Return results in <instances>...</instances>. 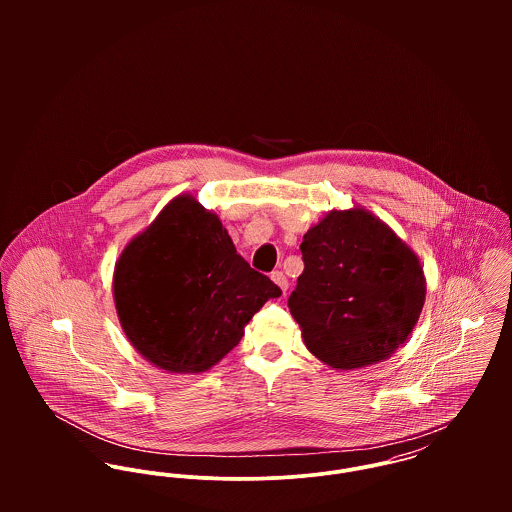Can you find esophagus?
Instances as JSON below:
<instances>
[{"mask_svg":"<svg viewBox=\"0 0 512 512\" xmlns=\"http://www.w3.org/2000/svg\"><path fill=\"white\" fill-rule=\"evenodd\" d=\"M272 282L282 290V292H288V278H286V274L284 272H280V270H276V272H272Z\"/></svg>","mask_w":512,"mask_h":512,"instance_id":"esophagus-1","label":"esophagus"}]
</instances>
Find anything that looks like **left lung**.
I'll list each match as a JSON object with an SVG mask.
<instances>
[{"mask_svg": "<svg viewBox=\"0 0 512 512\" xmlns=\"http://www.w3.org/2000/svg\"><path fill=\"white\" fill-rule=\"evenodd\" d=\"M299 248L305 268L288 307L307 351L335 370L390 359L426 301L418 254L363 207L329 211Z\"/></svg>", "mask_w": 512, "mask_h": 512, "instance_id": "1", "label": "left lung"}]
</instances>
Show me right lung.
Segmentation results:
<instances>
[{
	"label": "right lung",
	"mask_w": 512,
	"mask_h": 512,
	"mask_svg": "<svg viewBox=\"0 0 512 512\" xmlns=\"http://www.w3.org/2000/svg\"><path fill=\"white\" fill-rule=\"evenodd\" d=\"M114 303L132 347L151 365L199 374L244 337L280 288L236 252L219 215L193 195L171 199L114 266Z\"/></svg>",
	"instance_id": "obj_1"
}]
</instances>
